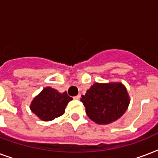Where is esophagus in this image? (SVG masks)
Masks as SVG:
<instances>
[{"mask_svg":"<svg viewBox=\"0 0 158 158\" xmlns=\"http://www.w3.org/2000/svg\"><path fill=\"white\" fill-rule=\"evenodd\" d=\"M80 97H81V95H80V94H78L77 96L74 97V99H77V100H79V99L80 98Z\"/></svg>","mask_w":158,"mask_h":158,"instance_id":"34e87169","label":"esophagus"}]
</instances>
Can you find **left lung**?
Listing matches in <instances>:
<instances>
[{
	"label": "left lung",
	"instance_id": "obj_1",
	"mask_svg": "<svg viewBox=\"0 0 158 158\" xmlns=\"http://www.w3.org/2000/svg\"><path fill=\"white\" fill-rule=\"evenodd\" d=\"M80 101L88 116L98 125H108L120 119L127 110L130 96L122 83H95Z\"/></svg>",
	"mask_w": 158,
	"mask_h": 158
}]
</instances>
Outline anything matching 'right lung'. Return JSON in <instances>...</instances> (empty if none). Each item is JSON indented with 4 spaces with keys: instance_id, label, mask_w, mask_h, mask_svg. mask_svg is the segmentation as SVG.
Returning a JSON list of instances; mask_svg holds the SVG:
<instances>
[{
    "instance_id": "1",
    "label": "right lung",
    "mask_w": 158,
    "mask_h": 158,
    "mask_svg": "<svg viewBox=\"0 0 158 158\" xmlns=\"http://www.w3.org/2000/svg\"><path fill=\"white\" fill-rule=\"evenodd\" d=\"M72 99L66 92L59 93L56 89L46 87L33 99L30 110L40 120L50 121L64 114L67 104Z\"/></svg>"
}]
</instances>
